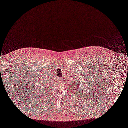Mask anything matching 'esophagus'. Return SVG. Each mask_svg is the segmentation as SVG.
<instances>
[{
  "label": "esophagus",
  "mask_w": 128,
  "mask_h": 128,
  "mask_svg": "<svg viewBox=\"0 0 128 128\" xmlns=\"http://www.w3.org/2000/svg\"><path fill=\"white\" fill-rule=\"evenodd\" d=\"M60 79H59V80H60Z\"/></svg>",
  "instance_id": "34e87169"
}]
</instances>
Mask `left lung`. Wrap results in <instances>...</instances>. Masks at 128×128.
<instances>
[{"label":"left lung","instance_id":"8db88e82","mask_svg":"<svg viewBox=\"0 0 128 128\" xmlns=\"http://www.w3.org/2000/svg\"><path fill=\"white\" fill-rule=\"evenodd\" d=\"M76 87H77V86H76Z\"/></svg>","mask_w":128,"mask_h":128}]
</instances>
